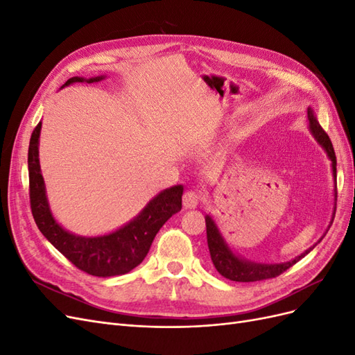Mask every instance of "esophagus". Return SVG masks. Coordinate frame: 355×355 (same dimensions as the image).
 <instances>
[{"label": "esophagus", "instance_id": "34e87169", "mask_svg": "<svg viewBox=\"0 0 355 355\" xmlns=\"http://www.w3.org/2000/svg\"><path fill=\"white\" fill-rule=\"evenodd\" d=\"M200 202V196L196 191H187L184 194V207L185 209H196Z\"/></svg>", "mask_w": 355, "mask_h": 355}]
</instances>
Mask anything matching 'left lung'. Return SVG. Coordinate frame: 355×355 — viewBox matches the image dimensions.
Wrapping results in <instances>:
<instances>
[{
	"label": "left lung",
	"mask_w": 355,
	"mask_h": 355,
	"mask_svg": "<svg viewBox=\"0 0 355 355\" xmlns=\"http://www.w3.org/2000/svg\"><path fill=\"white\" fill-rule=\"evenodd\" d=\"M308 121H309V130L317 139V142L323 146L329 159L331 161V168H333V178L336 180V155L335 149L330 142L327 133L321 128L318 124L317 118L313 112V110L308 108ZM336 188V187H335ZM335 198H336V189H335ZM335 216V214H333ZM333 222V218H331ZM206 230H207V244H209V252L211 262L216 268L218 272L228 278L231 282H240V283H250V282H262L268 280V278H274L277 275L283 274L290 266H293L299 259H302L305 254H308L311 250L314 249L317 244L309 247L305 253L295 257L293 261L283 262V263H256L245 261L243 257L232 253V250L228 247L227 241L223 240L220 231L218 230L216 223L211 219V216H206ZM321 241V239H320ZM318 241V243H320Z\"/></svg>",
	"instance_id": "obj_1"
}]
</instances>
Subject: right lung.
<instances>
[{
    "label": "right lung",
    "mask_w": 355,
    "mask_h": 355,
    "mask_svg": "<svg viewBox=\"0 0 355 355\" xmlns=\"http://www.w3.org/2000/svg\"><path fill=\"white\" fill-rule=\"evenodd\" d=\"M103 78V75L89 80L72 77L62 87L73 83H98ZM40 133L41 121L31 135L28 149L29 201L38 230L69 262L84 272L94 277H114L130 272L145 259L159 228L182 209L184 187L176 185L161 191L133 220L111 234L101 237L75 235L63 230L50 211L38 158Z\"/></svg>",
    "instance_id": "add662e5"
}]
</instances>
